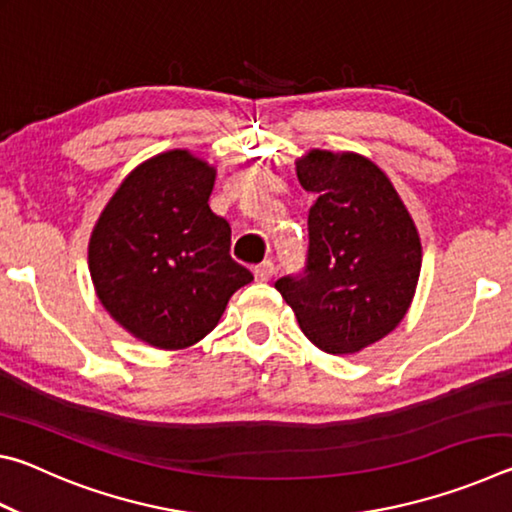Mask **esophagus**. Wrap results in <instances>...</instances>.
Returning a JSON list of instances; mask_svg holds the SVG:
<instances>
[{
	"label": "esophagus",
	"instance_id": "1",
	"mask_svg": "<svg viewBox=\"0 0 512 512\" xmlns=\"http://www.w3.org/2000/svg\"><path fill=\"white\" fill-rule=\"evenodd\" d=\"M273 273H275V266H273L271 259H266V262L257 264V266L253 268V275H255L257 282H268V280H271V277H273Z\"/></svg>",
	"mask_w": 512,
	"mask_h": 512
}]
</instances>
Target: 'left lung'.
Wrapping results in <instances>:
<instances>
[{
  "label": "left lung",
  "instance_id": "1",
  "mask_svg": "<svg viewBox=\"0 0 512 512\" xmlns=\"http://www.w3.org/2000/svg\"><path fill=\"white\" fill-rule=\"evenodd\" d=\"M309 207L305 273L275 289L318 350L354 354L402 323L420 280L422 244L391 178L366 155L311 149L296 160Z\"/></svg>",
  "mask_w": 512,
  "mask_h": 512
}]
</instances>
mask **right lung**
Instances as JSON below:
<instances>
[{"mask_svg":"<svg viewBox=\"0 0 512 512\" xmlns=\"http://www.w3.org/2000/svg\"><path fill=\"white\" fill-rule=\"evenodd\" d=\"M216 167L187 149L153 155L103 207L90 277L110 318L151 348L187 350L219 325L253 273L230 257V225L210 210Z\"/></svg>","mask_w":512,"mask_h":512,"instance_id":"obj_1","label":"right lung"}]
</instances>
